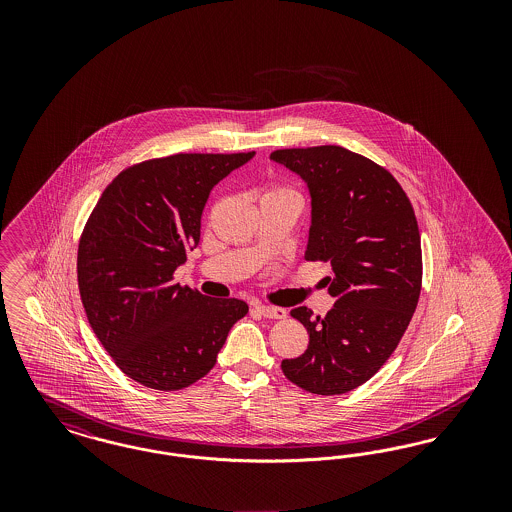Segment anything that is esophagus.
<instances>
[{"mask_svg": "<svg viewBox=\"0 0 512 512\" xmlns=\"http://www.w3.org/2000/svg\"><path fill=\"white\" fill-rule=\"evenodd\" d=\"M259 315L265 318H286V309L282 307H272V305H257L255 307Z\"/></svg>", "mask_w": 512, "mask_h": 512, "instance_id": "1", "label": "esophagus"}]
</instances>
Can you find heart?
Masks as SVG:
<instances>
[{"label":"heart","mask_w":512,"mask_h":512,"mask_svg":"<svg viewBox=\"0 0 512 512\" xmlns=\"http://www.w3.org/2000/svg\"><path fill=\"white\" fill-rule=\"evenodd\" d=\"M276 192H288V190H274V192H270V194H276Z\"/></svg>","instance_id":"b5f03b06"}]
</instances>
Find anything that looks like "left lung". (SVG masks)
Returning <instances> with one entry per match:
<instances>
[{
    "label": "left lung",
    "instance_id": "left-lung-1",
    "mask_svg": "<svg viewBox=\"0 0 512 512\" xmlns=\"http://www.w3.org/2000/svg\"><path fill=\"white\" fill-rule=\"evenodd\" d=\"M270 159L311 194L305 259L332 265L326 317L293 309L309 332L303 355L282 361L295 386L317 395L359 388L390 359L413 318L422 253L413 205L390 172L340 146L278 149Z\"/></svg>",
    "mask_w": 512,
    "mask_h": 512
}]
</instances>
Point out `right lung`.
I'll return each mask as SVG.
<instances>
[{
    "instance_id": "add662e5",
    "label": "right lung",
    "mask_w": 512,
    "mask_h": 512,
    "mask_svg": "<svg viewBox=\"0 0 512 512\" xmlns=\"http://www.w3.org/2000/svg\"><path fill=\"white\" fill-rule=\"evenodd\" d=\"M249 153H178L122 171L99 197L78 244V290L101 345L134 382L184 390L215 363L242 299L172 282L199 244L211 190Z\"/></svg>"
}]
</instances>
